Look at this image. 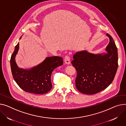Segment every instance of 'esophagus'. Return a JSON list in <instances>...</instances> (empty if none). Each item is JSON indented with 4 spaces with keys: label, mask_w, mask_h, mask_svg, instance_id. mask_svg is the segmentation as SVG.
I'll use <instances>...</instances> for the list:
<instances>
[{
    "label": "esophagus",
    "mask_w": 126,
    "mask_h": 126,
    "mask_svg": "<svg viewBox=\"0 0 126 126\" xmlns=\"http://www.w3.org/2000/svg\"><path fill=\"white\" fill-rule=\"evenodd\" d=\"M64 62L65 63V64H67V65H69L70 64V58L68 56H65V57L64 58Z\"/></svg>",
    "instance_id": "1"
}]
</instances>
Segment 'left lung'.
<instances>
[{"mask_svg": "<svg viewBox=\"0 0 126 126\" xmlns=\"http://www.w3.org/2000/svg\"><path fill=\"white\" fill-rule=\"evenodd\" d=\"M110 43L105 52L94 54L87 51L75 53L71 63L77 71L75 86L81 93L93 95L110 85L118 67V54L112 37L108 33Z\"/></svg>", "mask_w": 126, "mask_h": 126, "instance_id": "obj_1", "label": "left lung"}]
</instances>
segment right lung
I'll return each instance as SVG.
<instances>
[{
  "instance_id": "obj_1",
  "label": "right lung",
  "mask_w": 126,
  "mask_h": 126,
  "mask_svg": "<svg viewBox=\"0 0 126 126\" xmlns=\"http://www.w3.org/2000/svg\"><path fill=\"white\" fill-rule=\"evenodd\" d=\"M19 49V43L15 47L10 61L15 81L22 90L28 93L35 94L47 93L52 88L51 80L52 73L55 68L63 65L62 58L58 56L47 57L36 66L25 69L19 68L15 60Z\"/></svg>"
}]
</instances>
